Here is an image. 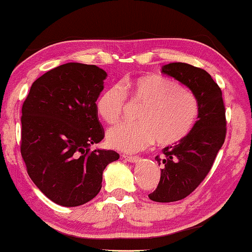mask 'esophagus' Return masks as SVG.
Instances as JSON below:
<instances>
[{"mask_svg": "<svg viewBox=\"0 0 252 252\" xmlns=\"http://www.w3.org/2000/svg\"><path fill=\"white\" fill-rule=\"evenodd\" d=\"M122 157L125 158L126 161H129V162H132V163L139 162V161L141 160V157H140V156H126V155H123Z\"/></svg>", "mask_w": 252, "mask_h": 252, "instance_id": "34e87169", "label": "esophagus"}]
</instances>
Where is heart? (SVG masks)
Returning <instances> with one entry per match:
<instances>
[{"label":"heart","mask_w":252,"mask_h":252,"mask_svg":"<svg viewBox=\"0 0 252 252\" xmlns=\"http://www.w3.org/2000/svg\"><path fill=\"white\" fill-rule=\"evenodd\" d=\"M131 101L142 105L138 123H121L107 131L111 148L137 153L156 141V145H175L187 137L198 117V101L193 93L173 79L159 75H143L126 83ZM126 93L121 84H114L99 95L96 110L107 123H114L126 109Z\"/></svg>","instance_id":"1"}]
</instances>
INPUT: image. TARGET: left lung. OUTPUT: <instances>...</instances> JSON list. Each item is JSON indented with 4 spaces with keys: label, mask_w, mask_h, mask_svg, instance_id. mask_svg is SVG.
Wrapping results in <instances>:
<instances>
[{
    "label": "left lung",
    "mask_w": 252,
    "mask_h": 252,
    "mask_svg": "<svg viewBox=\"0 0 252 252\" xmlns=\"http://www.w3.org/2000/svg\"><path fill=\"white\" fill-rule=\"evenodd\" d=\"M161 73L189 89L199 106L189 134L163 148L161 158L156 157L161 166L160 181L148 196L154 202L169 203L189 196L210 173L224 142L226 122L221 89L207 71L185 63H170L162 66Z\"/></svg>",
    "instance_id": "8db88e82"
}]
</instances>
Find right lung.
I'll return each mask as SVG.
<instances>
[{
  "instance_id": "obj_1",
  "label": "right lung",
  "mask_w": 252,
  "mask_h": 252,
  "mask_svg": "<svg viewBox=\"0 0 252 252\" xmlns=\"http://www.w3.org/2000/svg\"><path fill=\"white\" fill-rule=\"evenodd\" d=\"M105 70L67 63L34 81L22 105L21 155L34 185L56 204L90 202L102 189L103 171L120 156L91 146L104 138L96 99Z\"/></svg>"
}]
</instances>
